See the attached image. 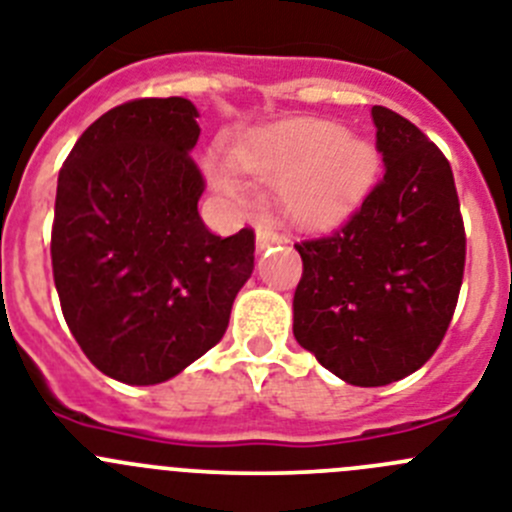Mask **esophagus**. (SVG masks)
<instances>
[{
  "label": "esophagus",
  "mask_w": 512,
  "mask_h": 512,
  "mask_svg": "<svg viewBox=\"0 0 512 512\" xmlns=\"http://www.w3.org/2000/svg\"><path fill=\"white\" fill-rule=\"evenodd\" d=\"M280 242H283V237H280L278 232H273V229H267V227H257V234H255L257 252L267 250V247H273V245H280Z\"/></svg>",
  "instance_id": "34e87169"
}]
</instances>
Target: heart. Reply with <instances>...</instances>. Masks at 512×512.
Here are the masks:
<instances>
[{
  "label": "heart",
  "mask_w": 512,
  "mask_h": 512,
  "mask_svg": "<svg viewBox=\"0 0 512 512\" xmlns=\"http://www.w3.org/2000/svg\"><path fill=\"white\" fill-rule=\"evenodd\" d=\"M229 165H209L216 191L237 196L242 181L233 173L275 183V199L290 224L324 232L342 224L367 199L377 178V150L339 124L293 117L250 132L227 153Z\"/></svg>",
  "instance_id": "1"
}]
</instances>
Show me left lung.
<instances>
[{
	"label": "left lung",
	"instance_id": "left-lung-1",
	"mask_svg": "<svg viewBox=\"0 0 512 512\" xmlns=\"http://www.w3.org/2000/svg\"><path fill=\"white\" fill-rule=\"evenodd\" d=\"M385 176L303 260L293 336L349 385L403 380L439 349L464 275L459 196L449 160L393 109L372 107Z\"/></svg>",
	"mask_w": 512,
	"mask_h": 512
}]
</instances>
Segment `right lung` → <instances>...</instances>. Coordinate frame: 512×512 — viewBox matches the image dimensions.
Masks as SVG:
<instances>
[{
	"instance_id": "obj_1",
	"label": "right lung",
	"mask_w": 512,
	"mask_h": 512,
	"mask_svg": "<svg viewBox=\"0 0 512 512\" xmlns=\"http://www.w3.org/2000/svg\"><path fill=\"white\" fill-rule=\"evenodd\" d=\"M199 109L135 99L78 137L58 176L53 278L91 365L127 385L176 377L224 336L255 270V234L216 237L199 216Z\"/></svg>"
}]
</instances>
